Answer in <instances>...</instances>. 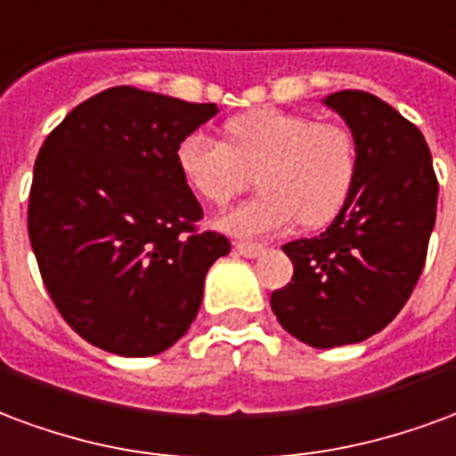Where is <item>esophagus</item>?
<instances>
[{
	"label": "esophagus",
	"mask_w": 456,
	"mask_h": 456,
	"mask_svg": "<svg viewBox=\"0 0 456 456\" xmlns=\"http://www.w3.org/2000/svg\"><path fill=\"white\" fill-rule=\"evenodd\" d=\"M235 250L240 252L242 257H260L265 252V245H260V242H235Z\"/></svg>",
	"instance_id": "1"
}]
</instances>
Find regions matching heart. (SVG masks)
Returning <instances> with one entry per match:
<instances>
[{
  "label": "heart",
  "instance_id": "1",
  "mask_svg": "<svg viewBox=\"0 0 456 456\" xmlns=\"http://www.w3.org/2000/svg\"><path fill=\"white\" fill-rule=\"evenodd\" d=\"M179 177L204 204H228L252 172L262 194L216 216L221 231L255 238L297 221L318 228L347 204L357 177V145L340 123L257 109L225 123V142L196 131L175 151Z\"/></svg>",
  "mask_w": 456,
  "mask_h": 456
}]
</instances>
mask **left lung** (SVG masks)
<instances>
[{
	"label": "left lung",
	"mask_w": 456,
	"mask_h": 456,
	"mask_svg": "<svg viewBox=\"0 0 456 456\" xmlns=\"http://www.w3.org/2000/svg\"><path fill=\"white\" fill-rule=\"evenodd\" d=\"M323 104L347 123L357 177L328 231L287 242L294 277L269 304L289 335L340 347L384 330L413 294L437 211L423 133L379 96L345 89Z\"/></svg>",
	"instance_id": "obj_1"
}]
</instances>
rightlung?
Returning a JSON list of instances; mask_svg holds the SVG:
<instances>
[{
    "label": "right lung",
    "mask_w": 456,
    "mask_h": 456,
    "mask_svg": "<svg viewBox=\"0 0 456 456\" xmlns=\"http://www.w3.org/2000/svg\"><path fill=\"white\" fill-rule=\"evenodd\" d=\"M216 104L111 87L69 111L33 167L28 238L60 315L121 357L159 354L194 323L208 267L231 252L179 177V141Z\"/></svg>",
    "instance_id": "add662e5"
}]
</instances>
